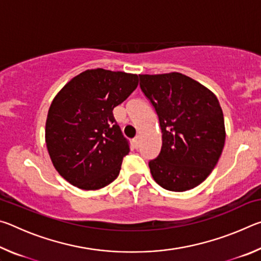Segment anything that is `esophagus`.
Masks as SVG:
<instances>
[{
  "instance_id": "esophagus-1",
  "label": "esophagus",
  "mask_w": 261,
  "mask_h": 261,
  "mask_svg": "<svg viewBox=\"0 0 261 261\" xmlns=\"http://www.w3.org/2000/svg\"><path fill=\"white\" fill-rule=\"evenodd\" d=\"M140 140H141V137H140L139 135L135 137V139H134V144H135V146H136L137 148L139 147V145H140Z\"/></svg>"
}]
</instances>
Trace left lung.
<instances>
[{"instance_id":"8db88e82","label":"left lung","mask_w":261,"mask_h":261,"mask_svg":"<svg viewBox=\"0 0 261 261\" xmlns=\"http://www.w3.org/2000/svg\"><path fill=\"white\" fill-rule=\"evenodd\" d=\"M139 81L162 132L160 154L148 162L154 180L175 192L198 187L214 169L226 140L218 98L179 72L139 74Z\"/></svg>"}]
</instances>
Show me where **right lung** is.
Wrapping results in <instances>:
<instances>
[{
    "label": "right lung",
    "mask_w": 261,
    "mask_h": 261,
    "mask_svg": "<svg viewBox=\"0 0 261 261\" xmlns=\"http://www.w3.org/2000/svg\"><path fill=\"white\" fill-rule=\"evenodd\" d=\"M138 85V76L86 70L56 94L48 110L46 145L62 177L82 190H99L117 178L129 143L113 110Z\"/></svg>",
    "instance_id": "obj_1"
}]
</instances>
